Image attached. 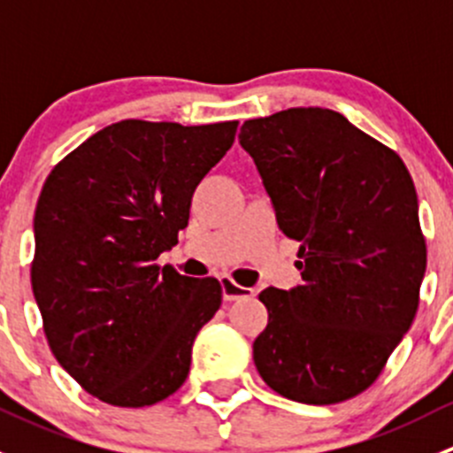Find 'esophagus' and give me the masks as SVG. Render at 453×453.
<instances>
[{"mask_svg": "<svg viewBox=\"0 0 453 453\" xmlns=\"http://www.w3.org/2000/svg\"><path fill=\"white\" fill-rule=\"evenodd\" d=\"M221 291H223V300H226V303H234V300L252 298L254 296V289L236 285V282L227 276L221 278Z\"/></svg>", "mask_w": 453, "mask_h": 453, "instance_id": "obj_1", "label": "esophagus"}]
</instances>
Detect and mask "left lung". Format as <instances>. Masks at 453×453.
Masks as SVG:
<instances>
[{
    "label": "left lung",
    "instance_id": "1",
    "mask_svg": "<svg viewBox=\"0 0 453 453\" xmlns=\"http://www.w3.org/2000/svg\"><path fill=\"white\" fill-rule=\"evenodd\" d=\"M239 142L303 258L298 287L260 291L256 370L287 399L340 403L379 377L417 315L427 252L412 177L331 109L248 120Z\"/></svg>",
    "mask_w": 453,
    "mask_h": 453
}]
</instances>
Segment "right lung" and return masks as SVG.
<instances>
[{
	"label": "right lung",
	"mask_w": 453,
	"mask_h": 453,
	"mask_svg": "<svg viewBox=\"0 0 453 453\" xmlns=\"http://www.w3.org/2000/svg\"><path fill=\"white\" fill-rule=\"evenodd\" d=\"M239 122L122 120L54 166L35 210L32 294L54 357L89 395L144 408L180 390L217 278L155 260L188 226L199 181Z\"/></svg>",
	"instance_id": "1"
}]
</instances>
